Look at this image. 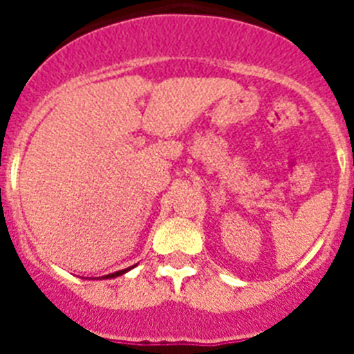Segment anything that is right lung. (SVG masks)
<instances>
[{"instance_id":"right-lung-1","label":"right lung","mask_w":354,"mask_h":354,"mask_svg":"<svg viewBox=\"0 0 354 354\" xmlns=\"http://www.w3.org/2000/svg\"><path fill=\"white\" fill-rule=\"evenodd\" d=\"M126 271H129V268H127V270H122V271H117V273L106 274V277H104V278H115V277H118V274H124V273H126Z\"/></svg>"}]
</instances>
